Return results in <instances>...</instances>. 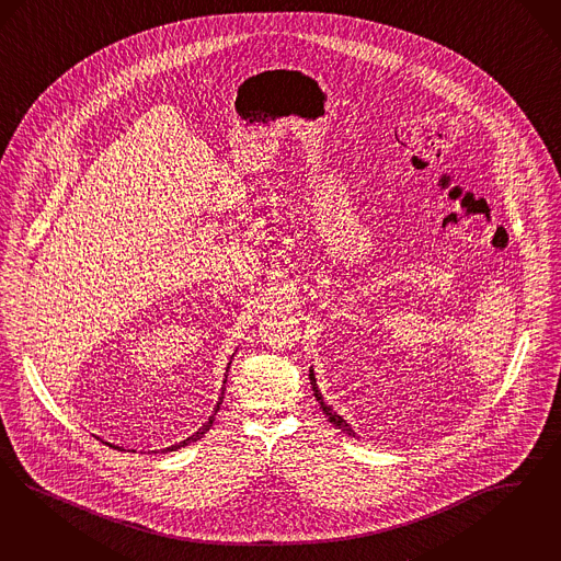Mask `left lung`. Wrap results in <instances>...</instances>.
<instances>
[{
    "label": "left lung",
    "mask_w": 561,
    "mask_h": 561,
    "mask_svg": "<svg viewBox=\"0 0 561 561\" xmlns=\"http://www.w3.org/2000/svg\"><path fill=\"white\" fill-rule=\"evenodd\" d=\"M310 382H311V391H313V397L318 399V403H320V408H322V412L327 414L329 417V422H332V426H336L341 433H345V435L355 436L353 433L352 426L347 424V420L343 417V415L336 414V412H332L331 405L324 401V397L320 393V389H318V382H316V376H313V368H310Z\"/></svg>",
    "instance_id": "1"
}]
</instances>
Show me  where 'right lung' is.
Instances as JSON below:
<instances>
[{"instance_id": "obj_1", "label": "right lung", "mask_w": 561, "mask_h": 561, "mask_svg": "<svg viewBox=\"0 0 561 561\" xmlns=\"http://www.w3.org/2000/svg\"><path fill=\"white\" fill-rule=\"evenodd\" d=\"M232 359V357H230ZM229 368H230V362L227 364V374L225 376H229ZM222 382H227V378L222 380ZM222 399H225V385H222V393H220V397H218V403H216V408H214V414L209 415L208 422L197 431V433H193V435L187 436L185 440H181V443H174V445H170V447H167V449H156V451H151V454H158V451H162V454H167V451H176V449H181V447H187L188 443H195L197 438H202V436L206 435L208 433L209 428H211V424H214V415H216V412L220 410V403H222ZM110 447H116V445H112V443H107ZM116 449H123V447H116Z\"/></svg>"}]
</instances>
